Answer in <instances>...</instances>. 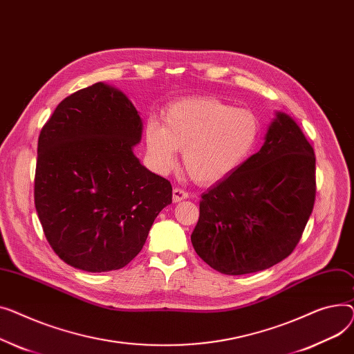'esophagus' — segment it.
<instances>
[{
    "mask_svg": "<svg viewBox=\"0 0 354 354\" xmlns=\"http://www.w3.org/2000/svg\"><path fill=\"white\" fill-rule=\"evenodd\" d=\"M185 198H189V193H187L183 189H180V187H176V189L173 190V201L178 203V201H183Z\"/></svg>",
    "mask_w": 354,
    "mask_h": 354,
    "instance_id": "obj_1",
    "label": "esophagus"
}]
</instances>
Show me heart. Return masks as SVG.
Masks as SVG:
<instances>
[{"instance_id":"heart-1","label":"heart","mask_w":354,"mask_h":354,"mask_svg":"<svg viewBox=\"0 0 354 354\" xmlns=\"http://www.w3.org/2000/svg\"><path fill=\"white\" fill-rule=\"evenodd\" d=\"M260 137L256 113L209 97L180 98L164 111L162 126L156 121L145 126V144L157 167L170 170L180 150L187 173L201 184L217 183L239 170Z\"/></svg>"}]
</instances>
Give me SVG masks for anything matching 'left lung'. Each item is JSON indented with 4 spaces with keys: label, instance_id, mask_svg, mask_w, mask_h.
<instances>
[{
    "label": "left lung",
    "instance_id": "left-lung-1",
    "mask_svg": "<svg viewBox=\"0 0 354 354\" xmlns=\"http://www.w3.org/2000/svg\"><path fill=\"white\" fill-rule=\"evenodd\" d=\"M315 200L313 145L279 113L260 151L201 196L194 250L224 274L266 270L293 253Z\"/></svg>",
    "mask_w": 354,
    "mask_h": 354
}]
</instances>
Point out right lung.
Returning <instances> with one entry per match:
<instances>
[{
  "label": "right lung",
  "mask_w": 354,
  "mask_h": 354,
  "mask_svg": "<svg viewBox=\"0 0 354 354\" xmlns=\"http://www.w3.org/2000/svg\"><path fill=\"white\" fill-rule=\"evenodd\" d=\"M141 131L131 101L102 82L62 100L41 129L34 203L62 261L90 273L122 268L171 203L170 181L133 153Z\"/></svg>",
  "instance_id": "add662e5"
}]
</instances>
